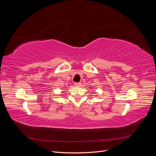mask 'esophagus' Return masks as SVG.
<instances>
[{"label": "esophagus", "instance_id": "obj_1", "mask_svg": "<svg viewBox=\"0 0 156 156\" xmlns=\"http://www.w3.org/2000/svg\"><path fill=\"white\" fill-rule=\"evenodd\" d=\"M74 84H75V86H76V87H81V83H80V82H76V83H74Z\"/></svg>", "mask_w": 156, "mask_h": 156}]
</instances>
